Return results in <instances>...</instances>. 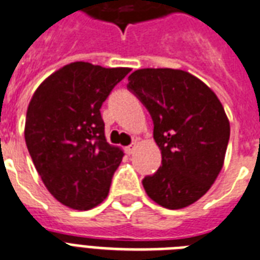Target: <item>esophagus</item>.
Returning <instances> with one entry per match:
<instances>
[{"mask_svg":"<svg viewBox=\"0 0 260 260\" xmlns=\"http://www.w3.org/2000/svg\"><path fill=\"white\" fill-rule=\"evenodd\" d=\"M136 148H137L136 144L130 145V146H127V148H126V153H127V154H133V153L136 152Z\"/></svg>","mask_w":260,"mask_h":260,"instance_id":"esophagus-1","label":"esophagus"}]
</instances>
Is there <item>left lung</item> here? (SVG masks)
<instances>
[{
  "mask_svg": "<svg viewBox=\"0 0 260 260\" xmlns=\"http://www.w3.org/2000/svg\"><path fill=\"white\" fill-rule=\"evenodd\" d=\"M127 89L152 116L161 150V167L142 180L146 194L171 210L197 202L224 166L231 127L221 102L205 82L178 69L136 70Z\"/></svg>",
  "mask_w": 260,
  "mask_h": 260,
  "instance_id": "obj_1",
  "label": "left lung"
}]
</instances>
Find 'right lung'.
<instances>
[{"label": "right lung", "instance_id": "add662e5", "mask_svg": "<svg viewBox=\"0 0 260 260\" xmlns=\"http://www.w3.org/2000/svg\"><path fill=\"white\" fill-rule=\"evenodd\" d=\"M128 68L73 62L47 77L27 110L25 144L54 198L89 210L107 198L123 152L107 142L100 108Z\"/></svg>", "mask_w": 260, "mask_h": 260}]
</instances>
